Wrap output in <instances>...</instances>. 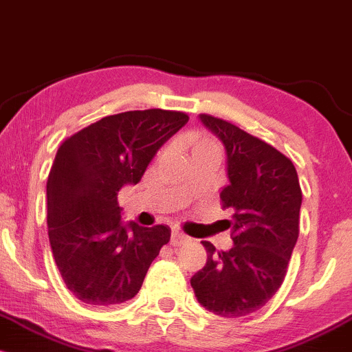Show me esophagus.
<instances>
[{
	"instance_id": "obj_1",
	"label": "esophagus",
	"mask_w": 352,
	"mask_h": 352,
	"mask_svg": "<svg viewBox=\"0 0 352 352\" xmlns=\"http://www.w3.org/2000/svg\"><path fill=\"white\" fill-rule=\"evenodd\" d=\"M184 241H187V235L185 233L179 232V230H175V232H172V236H170V245L173 246H179L184 243Z\"/></svg>"
}]
</instances>
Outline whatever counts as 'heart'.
Here are the masks:
<instances>
[{"instance_id":"b5f03b06","label":"heart","mask_w":352,"mask_h":352,"mask_svg":"<svg viewBox=\"0 0 352 352\" xmlns=\"http://www.w3.org/2000/svg\"><path fill=\"white\" fill-rule=\"evenodd\" d=\"M190 148L192 152H200V151H217L218 145L213 142L212 139L207 135L195 134L190 137Z\"/></svg>"}]
</instances>
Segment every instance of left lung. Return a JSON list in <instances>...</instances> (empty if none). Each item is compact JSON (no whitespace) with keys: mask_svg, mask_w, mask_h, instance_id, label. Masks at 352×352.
Instances as JSON below:
<instances>
[{"mask_svg":"<svg viewBox=\"0 0 352 352\" xmlns=\"http://www.w3.org/2000/svg\"><path fill=\"white\" fill-rule=\"evenodd\" d=\"M227 151L230 184L221 190L233 246L218 252L210 241L207 263L190 280L197 300L210 313L240 318L273 298L286 276L300 235L302 193L292 160L273 145L228 120L200 114Z\"/></svg>","mask_w":352,"mask_h":352,"instance_id":"obj_1","label":"left lung"}]
</instances>
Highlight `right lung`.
Masks as SVG:
<instances>
[{
  "label": "right lung",
  "instance_id": "right-lung-1",
  "mask_svg": "<svg viewBox=\"0 0 352 352\" xmlns=\"http://www.w3.org/2000/svg\"><path fill=\"white\" fill-rule=\"evenodd\" d=\"M188 122L180 111L107 116L63 140L47 177V235L67 289L91 306L132 300L170 228L122 225L117 193Z\"/></svg>",
  "mask_w": 352,
  "mask_h": 352
}]
</instances>
